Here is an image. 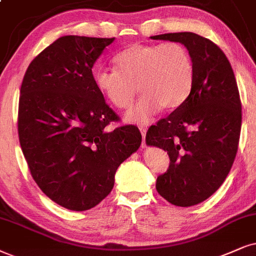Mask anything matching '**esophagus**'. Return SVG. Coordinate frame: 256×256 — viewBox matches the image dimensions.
<instances>
[{"label":"esophagus","instance_id":"esophagus-1","mask_svg":"<svg viewBox=\"0 0 256 256\" xmlns=\"http://www.w3.org/2000/svg\"><path fill=\"white\" fill-rule=\"evenodd\" d=\"M139 131H140L142 134V137H143V143H142V148H145L146 145H145V136H146V128L145 126H139Z\"/></svg>","mask_w":256,"mask_h":256}]
</instances>
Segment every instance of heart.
I'll return each instance as SVG.
<instances>
[{"instance_id":"b5f03b06","label":"heart","mask_w":256,"mask_h":256,"mask_svg":"<svg viewBox=\"0 0 256 256\" xmlns=\"http://www.w3.org/2000/svg\"><path fill=\"white\" fill-rule=\"evenodd\" d=\"M116 68L96 73V85L119 110L130 108L138 90L142 96L126 113V120L145 125L162 108L174 110L186 102L195 82L192 56L178 42L134 44L114 58Z\"/></svg>"}]
</instances>
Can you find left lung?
I'll list each match as a JSON object with an SVG mask.
<instances>
[{"label":"left lung","instance_id":"1","mask_svg":"<svg viewBox=\"0 0 256 256\" xmlns=\"http://www.w3.org/2000/svg\"><path fill=\"white\" fill-rule=\"evenodd\" d=\"M180 42L195 67L189 98L148 130V145L168 152L170 166L156 189L168 202L192 206L214 194L234 163L241 132V100L230 62L209 38L190 32L151 36Z\"/></svg>","mask_w":256,"mask_h":256}]
</instances>
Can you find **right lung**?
<instances>
[{"label":"right lung","mask_w":256,"mask_h":256,"mask_svg":"<svg viewBox=\"0 0 256 256\" xmlns=\"http://www.w3.org/2000/svg\"><path fill=\"white\" fill-rule=\"evenodd\" d=\"M114 38L67 35L29 64L18 102V138L38 188L76 212L99 204L114 174L138 150L134 125L108 131L119 117L106 104L92 68Z\"/></svg>","instance_id":"obj_1"}]
</instances>
